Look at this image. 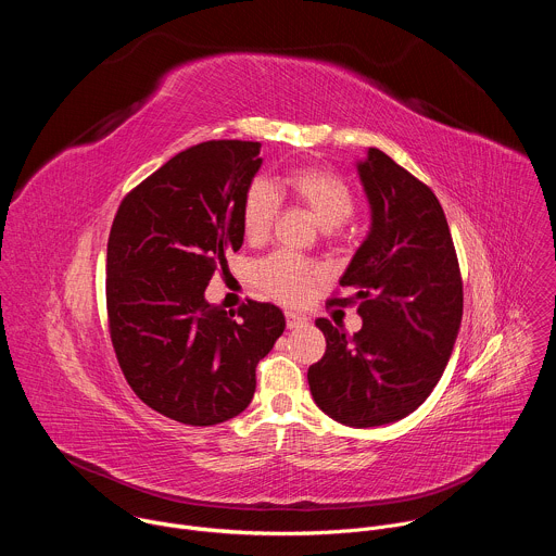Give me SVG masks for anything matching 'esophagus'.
<instances>
[{
	"mask_svg": "<svg viewBox=\"0 0 556 556\" xmlns=\"http://www.w3.org/2000/svg\"><path fill=\"white\" fill-rule=\"evenodd\" d=\"M305 324H307L305 316H301V314H294V312H286V326H288V330L301 328V326H305Z\"/></svg>",
	"mask_w": 556,
	"mask_h": 556,
	"instance_id": "obj_1",
	"label": "esophagus"
}]
</instances>
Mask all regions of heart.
<instances>
[{"label":"heart","instance_id":"obj_1","mask_svg":"<svg viewBox=\"0 0 556 556\" xmlns=\"http://www.w3.org/2000/svg\"><path fill=\"white\" fill-rule=\"evenodd\" d=\"M281 195L305 206L326 228L341 226L354 211V193L339 174L326 167L301 165L283 174L275 187L266 180H255L247 189L242 230L251 244H262L270 235ZM324 277L326 268L321 264L292 253H275L255 268L257 286L286 305L305 303L314 286L324 281Z\"/></svg>","mask_w":556,"mask_h":556}]
</instances>
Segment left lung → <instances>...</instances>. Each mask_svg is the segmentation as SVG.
Wrapping results in <instances>:
<instances>
[{
    "label": "left lung",
    "instance_id": "8db88e82",
    "mask_svg": "<svg viewBox=\"0 0 556 556\" xmlns=\"http://www.w3.org/2000/svg\"><path fill=\"white\" fill-rule=\"evenodd\" d=\"M371 228L341 277L354 288L363 328L348 337L316 319L326 354L309 365L312 399L332 420L365 429L403 420L433 391L462 324V277L435 193L369 147L356 163Z\"/></svg>",
    "mask_w": 556,
    "mask_h": 556
}]
</instances>
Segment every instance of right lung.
I'll list each match as a JSON object with an SVG mask.
<instances>
[{"label": "right lung", "instance_id": "right-lung-1", "mask_svg": "<svg viewBox=\"0 0 556 556\" xmlns=\"http://www.w3.org/2000/svg\"><path fill=\"white\" fill-rule=\"evenodd\" d=\"M262 142L193 144L131 189L108 242L110 337L138 399L191 427L242 414L255 367L286 330L273 303L224 309L204 299L244 242L242 204Z\"/></svg>", "mask_w": 556, "mask_h": 556}]
</instances>
